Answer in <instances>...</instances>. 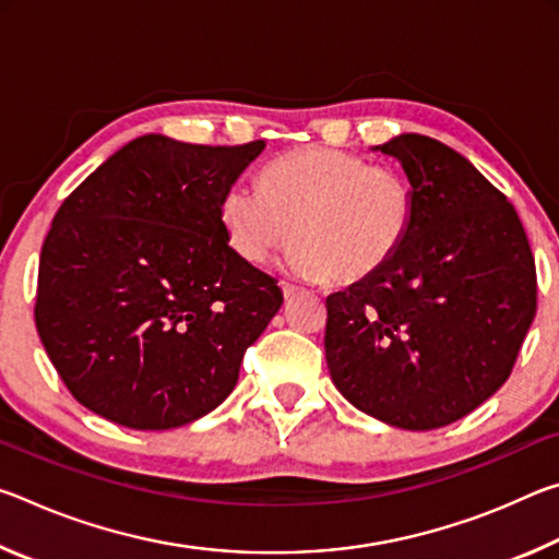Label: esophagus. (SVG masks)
<instances>
[{
	"label": "esophagus",
	"mask_w": 559,
	"mask_h": 559,
	"mask_svg": "<svg viewBox=\"0 0 559 559\" xmlns=\"http://www.w3.org/2000/svg\"><path fill=\"white\" fill-rule=\"evenodd\" d=\"M281 290H283V296H286V298H293V296H296V293L300 290V286H293V283L283 281V283H281Z\"/></svg>",
	"instance_id": "obj_1"
}]
</instances>
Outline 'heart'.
Returning <instances> with one entry per match:
<instances>
[{"mask_svg":"<svg viewBox=\"0 0 559 559\" xmlns=\"http://www.w3.org/2000/svg\"><path fill=\"white\" fill-rule=\"evenodd\" d=\"M414 222L409 179L330 147L273 159L261 187L234 182L219 200L222 231L236 257L263 263L293 231L288 269L335 283L380 273L402 251Z\"/></svg>","mask_w":559,"mask_h":559,"instance_id":"1","label":"heart"}]
</instances>
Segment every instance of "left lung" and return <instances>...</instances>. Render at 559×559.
Returning <instances> with one entry per match:
<instances>
[{"mask_svg":"<svg viewBox=\"0 0 559 559\" xmlns=\"http://www.w3.org/2000/svg\"><path fill=\"white\" fill-rule=\"evenodd\" d=\"M372 150L402 165L416 222L380 273L328 296V370L359 412L429 431L510 377L537 308L535 259L513 204L456 150L416 132Z\"/></svg>","mask_w":559,"mask_h":559,"instance_id":"8db88e82","label":"left lung"}]
</instances>
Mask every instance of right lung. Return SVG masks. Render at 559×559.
Returning <instances> with one entry per match:
<instances>
[{"label": "right lung", "mask_w": 559, "mask_h": 559, "mask_svg": "<svg viewBox=\"0 0 559 559\" xmlns=\"http://www.w3.org/2000/svg\"><path fill=\"white\" fill-rule=\"evenodd\" d=\"M266 143L143 135L56 212L36 330L63 384L120 427L163 431L216 409L278 313L276 278L231 251L219 200Z\"/></svg>", "instance_id": "add662e5"}]
</instances>
